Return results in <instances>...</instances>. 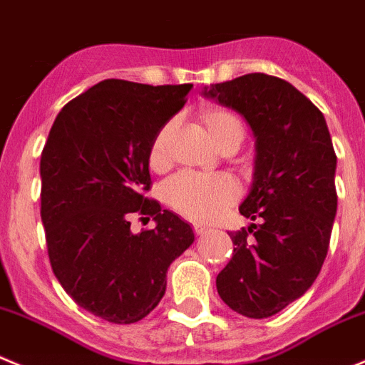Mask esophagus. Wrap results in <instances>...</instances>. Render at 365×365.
<instances>
[{"label":"esophagus","mask_w":365,"mask_h":365,"mask_svg":"<svg viewBox=\"0 0 365 365\" xmlns=\"http://www.w3.org/2000/svg\"><path fill=\"white\" fill-rule=\"evenodd\" d=\"M193 232H195L197 237H199V235H204V232H207V225L195 222V224H193Z\"/></svg>","instance_id":"esophagus-1"}]
</instances>
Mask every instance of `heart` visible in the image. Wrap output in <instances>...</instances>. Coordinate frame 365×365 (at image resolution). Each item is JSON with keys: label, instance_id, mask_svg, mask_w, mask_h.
Listing matches in <instances>:
<instances>
[{"label": "heart", "instance_id": "heart-1", "mask_svg": "<svg viewBox=\"0 0 365 365\" xmlns=\"http://www.w3.org/2000/svg\"><path fill=\"white\" fill-rule=\"evenodd\" d=\"M200 123L218 150H237L244 141L245 127L235 113L222 107H207L200 113ZM173 123L163 125L148 148V165L163 170L170 163V138ZM238 197V185L225 173L197 175L179 173L165 186V200L172 210L192 220H213Z\"/></svg>", "mask_w": 365, "mask_h": 365}]
</instances>
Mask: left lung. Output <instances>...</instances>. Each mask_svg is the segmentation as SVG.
Listing matches in <instances>:
<instances>
[{"instance_id": "obj_1", "label": "left lung", "mask_w": 365, "mask_h": 365, "mask_svg": "<svg viewBox=\"0 0 365 365\" xmlns=\"http://www.w3.org/2000/svg\"><path fill=\"white\" fill-rule=\"evenodd\" d=\"M202 95L240 113L256 140L240 206L256 224L229 232L235 249L217 276L218 296L245 317H270L310 289L328 255L336 213L328 125L303 93L265 73L211 84Z\"/></svg>"}]
</instances>
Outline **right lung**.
<instances>
[{
    "instance_id": "1",
    "label": "right lung",
    "mask_w": 365,
    "mask_h": 365,
    "mask_svg": "<svg viewBox=\"0 0 365 365\" xmlns=\"http://www.w3.org/2000/svg\"><path fill=\"white\" fill-rule=\"evenodd\" d=\"M192 88L98 82L62 107L41 154V218L55 277L78 307L114 324L158 307L170 263L195 240L190 224L145 197L152 140ZM134 212L156 227L134 235Z\"/></svg>"
}]
</instances>
